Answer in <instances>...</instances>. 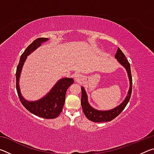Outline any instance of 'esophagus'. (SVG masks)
Wrapping results in <instances>:
<instances>
[{"instance_id": "obj_1", "label": "esophagus", "mask_w": 154, "mask_h": 154, "mask_svg": "<svg viewBox=\"0 0 154 154\" xmlns=\"http://www.w3.org/2000/svg\"><path fill=\"white\" fill-rule=\"evenodd\" d=\"M74 78H75V80L76 81V82H79V81L82 79V75L79 73H77L75 75Z\"/></svg>"}]
</instances>
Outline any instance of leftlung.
Masks as SVG:
<instances>
[{
    "label": "left lung",
    "mask_w": 154,
    "mask_h": 154,
    "mask_svg": "<svg viewBox=\"0 0 154 154\" xmlns=\"http://www.w3.org/2000/svg\"><path fill=\"white\" fill-rule=\"evenodd\" d=\"M115 57L118 59V62L122 66L125 67L126 69L128 75L129 80H130V88L128 96L123 103L120 105L117 106L115 109H111L110 111H98L96 110L91 106L88 102V96L86 92L84 90V88L82 87V99H81V104H82V109L83 113L86 116V118L94 122H105L111 121L118 116L122 113V111L124 110L126 107L127 104L128 103L130 96L132 94V79L131 75V70H130V65L128 61L127 58L125 56L124 54L122 51L119 48L118 49V51L116 52V54Z\"/></svg>",
    "instance_id": "obj_1"
}]
</instances>
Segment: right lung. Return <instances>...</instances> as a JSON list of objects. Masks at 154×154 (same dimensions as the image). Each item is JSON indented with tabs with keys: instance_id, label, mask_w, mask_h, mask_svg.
<instances>
[{
	"instance_id": "1",
	"label": "right lung",
	"mask_w": 154,
	"mask_h": 154,
	"mask_svg": "<svg viewBox=\"0 0 154 154\" xmlns=\"http://www.w3.org/2000/svg\"><path fill=\"white\" fill-rule=\"evenodd\" d=\"M48 40V38H38L27 47L20 57L16 70V90L20 102L30 113L45 119L56 118L62 111L66 97V92L70 85L74 83L72 78H63L59 80L48 94L36 101H28L22 97L19 87L20 72L26 57L38 48L41 43Z\"/></svg>"
}]
</instances>
